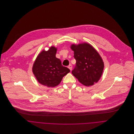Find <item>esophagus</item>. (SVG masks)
Instances as JSON below:
<instances>
[{"label": "esophagus", "instance_id": "obj_1", "mask_svg": "<svg viewBox=\"0 0 134 134\" xmlns=\"http://www.w3.org/2000/svg\"><path fill=\"white\" fill-rule=\"evenodd\" d=\"M68 68H69V69L71 71H72V65L71 64H70V65L68 66Z\"/></svg>", "mask_w": 134, "mask_h": 134}]
</instances>
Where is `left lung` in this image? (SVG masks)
<instances>
[{"mask_svg": "<svg viewBox=\"0 0 134 134\" xmlns=\"http://www.w3.org/2000/svg\"><path fill=\"white\" fill-rule=\"evenodd\" d=\"M76 66L72 74L82 85L89 86L96 83L102 75L104 64L97 52L87 43L72 44Z\"/></svg>", "mask_w": 134, "mask_h": 134, "instance_id": "8db88e82", "label": "left lung"}]
</instances>
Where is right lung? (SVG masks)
Returning a JSON list of instances; mask_svg holds the SVG:
<instances>
[{
    "label": "right lung",
    "instance_id": "right-lung-1",
    "mask_svg": "<svg viewBox=\"0 0 134 134\" xmlns=\"http://www.w3.org/2000/svg\"><path fill=\"white\" fill-rule=\"evenodd\" d=\"M56 52L57 48L54 46L47 51L43 50L38 54L32 67L33 73L38 82L48 87L58 86L62 78L70 72L56 57Z\"/></svg>",
    "mask_w": 134,
    "mask_h": 134
}]
</instances>
